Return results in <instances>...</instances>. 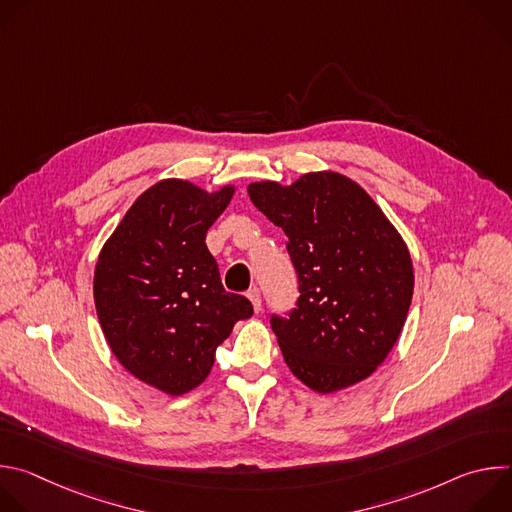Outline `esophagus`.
Segmentation results:
<instances>
[{
	"mask_svg": "<svg viewBox=\"0 0 512 512\" xmlns=\"http://www.w3.org/2000/svg\"><path fill=\"white\" fill-rule=\"evenodd\" d=\"M247 296H249V300L253 304V310L259 312L261 310V291H259V287H251Z\"/></svg>",
	"mask_w": 512,
	"mask_h": 512,
	"instance_id": "esophagus-1",
	"label": "esophagus"
}]
</instances>
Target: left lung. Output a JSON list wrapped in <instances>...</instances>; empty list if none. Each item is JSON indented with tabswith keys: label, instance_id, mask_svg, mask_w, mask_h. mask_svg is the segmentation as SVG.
Instances as JSON below:
<instances>
[{
	"label": "left lung",
	"instance_id": "8db88e82",
	"mask_svg": "<svg viewBox=\"0 0 512 512\" xmlns=\"http://www.w3.org/2000/svg\"><path fill=\"white\" fill-rule=\"evenodd\" d=\"M251 202L283 229L300 298L271 316L283 360L304 385L334 393L375 373L413 296L409 251L356 182L312 172L291 186L255 182Z\"/></svg>",
	"mask_w": 512,
	"mask_h": 512
}]
</instances>
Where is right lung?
Returning a JSON list of instances; mask_svg holds the SVG:
<instances>
[{
    "label": "right lung",
    "mask_w": 512,
    "mask_h": 512,
    "mask_svg": "<svg viewBox=\"0 0 512 512\" xmlns=\"http://www.w3.org/2000/svg\"><path fill=\"white\" fill-rule=\"evenodd\" d=\"M233 192L158 182L133 202L97 261L95 306L113 354L168 395L198 387L218 344L253 316L245 296L223 287L206 247V231Z\"/></svg>",
    "instance_id": "right-lung-1"
}]
</instances>
